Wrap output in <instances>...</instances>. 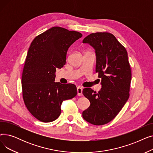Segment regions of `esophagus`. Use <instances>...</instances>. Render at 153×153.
<instances>
[{
  "instance_id": "1",
  "label": "esophagus",
  "mask_w": 153,
  "mask_h": 153,
  "mask_svg": "<svg viewBox=\"0 0 153 153\" xmlns=\"http://www.w3.org/2000/svg\"><path fill=\"white\" fill-rule=\"evenodd\" d=\"M82 89L83 88L81 86H79L77 87V95L81 96L82 95Z\"/></svg>"
}]
</instances>
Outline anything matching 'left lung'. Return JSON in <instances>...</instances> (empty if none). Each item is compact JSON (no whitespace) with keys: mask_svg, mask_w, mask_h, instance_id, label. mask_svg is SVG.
Returning <instances> with one entry per match:
<instances>
[{"mask_svg":"<svg viewBox=\"0 0 153 153\" xmlns=\"http://www.w3.org/2000/svg\"><path fill=\"white\" fill-rule=\"evenodd\" d=\"M82 43L95 51V72L102 85L97 93L91 88L83 89L91 105L82 112V117L92 125H105L118 115L129 98L131 72L128 53L115 36L107 32L90 34Z\"/></svg>","mask_w":153,"mask_h":153,"instance_id":"left-lung-1","label":"left lung"}]
</instances>
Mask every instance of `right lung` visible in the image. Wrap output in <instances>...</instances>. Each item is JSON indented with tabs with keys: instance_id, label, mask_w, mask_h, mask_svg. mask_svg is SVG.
Here are the masks:
<instances>
[{
	"instance_id": "right-lung-1",
	"label": "right lung",
	"mask_w": 153,
	"mask_h": 153,
	"mask_svg": "<svg viewBox=\"0 0 153 153\" xmlns=\"http://www.w3.org/2000/svg\"><path fill=\"white\" fill-rule=\"evenodd\" d=\"M82 36L76 31L54 27L35 37L30 45L22 77L23 99L39 121L57 119L62 102L77 95L75 85L54 82L55 72L66 64L68 48Z\"/></svg>"
}]
</instances>
